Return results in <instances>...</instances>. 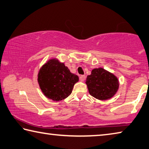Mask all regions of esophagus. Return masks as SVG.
I'll return each instance as SVG.
<instances>
[{
  "mask_svg": "<svg viewBox=\"0 0 149 149\" xmlns=\"http://www.w3.org/2000/svg\"><path fill=\"white\" fill-rule=\"evenodd\" d=\"M79 79L81 80V81H84L85 79V75H81V76L79 77Z\"/></svg>",
  "mask_w": 149,
  "mask_h": 149,
  "instance_id": "obj_1",
  "label": "esophagus"
}]
</instances>
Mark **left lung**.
I'll return each mask as SVG.
<instances>
[{
  "label": "left lung",
  "instance_id": "obj_1",
  "mask_svg": "<svg viewBox=\"0 0 149 149\" xmlns=\"http://www.w3.org/2000/svg\"><path fill=\"white\" fill-rule=\"evenodd\" d=\"M86 84L91 96L100 100L109 99L118 88V81L111 73L100 68L92 70L86 77Z\"/></svg>",
  "mask_w": 149,
  "mask_h": 149
}]
</instances>
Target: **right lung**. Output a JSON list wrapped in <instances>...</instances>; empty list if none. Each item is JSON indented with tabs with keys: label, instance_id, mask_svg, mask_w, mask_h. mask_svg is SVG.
<instances>
[{
	"label": "right lung",
	"instance_id": "right-lung-1",
	"mask_svg": "<svg viewBox=\"0 0 149 149\" xmlns=\"http://www.w3.org/2000/svg\"><path fill=\"white\" fill-rule=\"evenodd\" d=\"M38 81L47 98L53 101H60L71 94L79 77L72 74L63 63L51 59L40 69Z\"/></svg>",
	"mask_w": 149,
	"mask_h": 149
}]
</instances>
